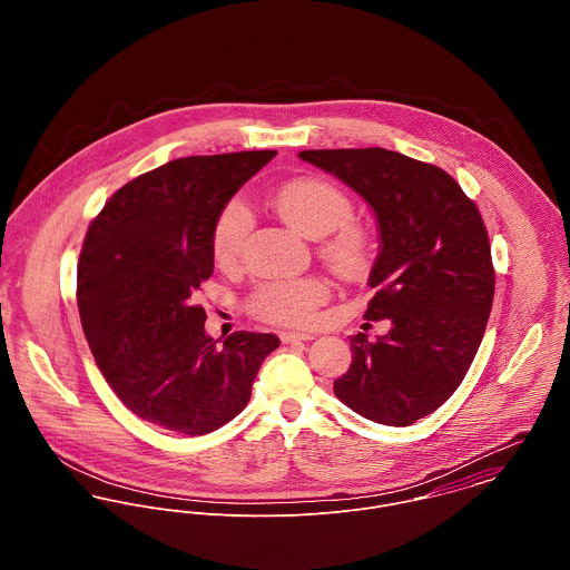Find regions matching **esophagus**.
I'll return each mask as SVG.
<instances>
[{
	"instance_id": "esophagus-1",
	"label": "esophagus",
	"mask_w": 570,
	"mask_h": 570,
	"mask_svg": "<svg viewBox=\"0 0 570 570\" xmlns=\"http://www.w3.org/2000/svg\"><path fill=\"white\" fill-rule=\"evenodd\" d=\"M314 337H316L314 333H301V331H283L281 333L283 342H307V340H314Z\"/></svg>"
}]
</instances>
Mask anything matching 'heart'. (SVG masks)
<instances>
[{"mask_svg":"<svg viewBox=\"0 0 570 570\" xmlns=\"http://www.w3.org/2000/svg\"><path fill=\"white\" fill-rule=\"evenodd\" d=\"M274 208L278 217L301 237L321 239L331 235L325 254L335 269L355 274L366 265V235L362 228L348 222L353 215L351 199L335 184L321 177L294 179L276 193ZM247 228L249 215L244 202L233 199L222 208L210 235V247L219 263H233L239 256ZM326 296L328 287L325 281L316 276L272 281L256 292L252 307L267 321L307 325L314 321L316 309L325 303Z\"/></svg>","mask_w":570,"mask_h":570,"instance_id":"obj_1","label":"heart"}]
</instances>
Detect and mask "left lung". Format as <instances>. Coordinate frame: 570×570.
I'll list each match as a JSON object with an SVG mask.
<instances>
[{"label": "left lung", "instance_id": "1", "mask_svg": "<svg viewBox=\"0 0 570 570\" xmlns=\"http://www.w3.org/2000/svg\"><path fill=\"white\" fill-rule=\"evenodd\" d=\"M373 210L380 254L366 321H391L368 342L351 335V368L333 391L357 414L404 428L445 404L488 326L493 267L479 208L439 166L386 149L301 151Z\"/></svg>", "mask_w": 570, "mask_h": 570}]
</instances>
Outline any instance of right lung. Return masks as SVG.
I'll list each match as a JSON object with an SVG mask.
<instances>
[{
	"instance_id": "right-lung-1",
	"label": "right lung",
	"mask_w": 570,
	"mask_h": 570,
	"mask_svg": "<svg viewBox=\"0 0 570 570\" xmlns=\"http://www.w3.org/2000/svg\"><path fill=\"white\" fill-rule=\"evenodd\" d=\"M276 151L195 156L163 164L114 193L79 258V314L102 377L149 423L188 436L237 416L274 333L213 340L193 303L210 278L217 215Z\"/></svg>"
}]
</instances>
